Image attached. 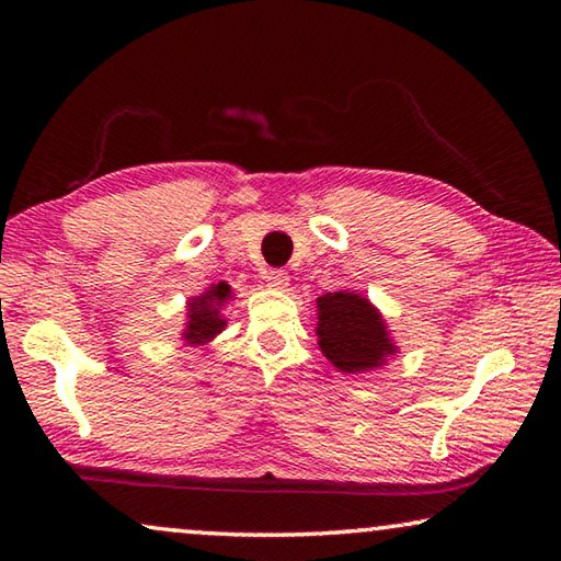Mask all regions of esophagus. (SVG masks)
Returning <instances> with one entry per match:
<instances>
[{
	"label": "esophagus",
	"mask_w": 561,
	"mask_h": 561,
	"mask_svg": "<svg viewBox=\"0 0 561 561\" xmlns=\"http://www.w3.org/2000/svg\"><path fill=\"white\" fill-rule=\"evenodd\" d=\"M264 279H267V287L272 289H287L289 287V274L284 270H270L267 274H264Z\"/></svg>",
	"instance_id": "obj_1"
}]
</instances>
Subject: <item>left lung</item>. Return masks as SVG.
Segmentation results:
<instances>
[{
	"instance_id": "1",
	"label": "left lung",
	"mask_w": 561,
	"mask_h": 561,
	"mask_svg": "<svg viewBox=\"0 0 561 561\" xmlns=\"http://www.w3.org/2000/svg\"><path fill=\"white\" fill-rule=\"evenodd\" d=\"M317 344L341 374L383 368L398 346L381 311L364 294L339 289L317 299Z\"/></svg>"
}]
</instances>
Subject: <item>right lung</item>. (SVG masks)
I'll return each mask as SVG.
<instances>
[{"label":"right lung","instance_id":"obj_1","mask_svg":"<svg viewBox=\"0 0 561 561\" xmlns=\"http://www.w3.org/2000/svg\"><path fill=\"white\" fill-rule=\"evenodd\" d=\"M232 297L234 291L227 282L210 284L203 294L190 297L185 309V327L180 331V339H183L187 346L195 348L210 344V341L217 334H222L227 327L222 309Z\"/></svg>","mask_w":561,"mask_h":561}]
</instances>
